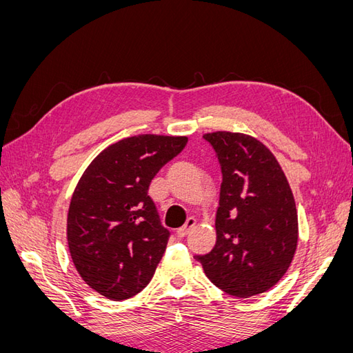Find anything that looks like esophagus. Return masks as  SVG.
Here are the masks:
<instances>
[{"mask_svg": "<svg viewBox=\"0 0 353 353\" xmlns=\"http://www.w3.org/2000/svg\"><path fill=\"white\" fill-rule=\"evenodd\" d=\"M196 219L194 218H188L187 219V222H185V225L184 227H181V228H178V231H176V234H178V237H185L187 234L190 232V230H193L194 227H196Z\"/></svg>", "mask_w": 353, "mask_h": 353, "instance_id": "esophagus-1", "label": "esophagus"}]
</instances>
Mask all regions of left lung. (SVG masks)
Masks as SVG:
<instances>
[{
    "label": "left lung",
    "mask_w": 353,
    "mask_h": 353,
    "mask_svg": "<svg viewBox=\"0 0 353 353\" xmlns=\"http://www.w3.org/2000/svg\"><path fill=\"white\" fill-rule=\"evenodd\" d=\"M222 170L216 244L196 256L208 279L236 297L270 290L297 248L296 203L279 160L254 137L218 131L203 135Z\"/></svg>",
    "instance_id": "left-lung-1"
}]
</instances>
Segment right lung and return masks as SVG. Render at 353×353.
Instances as JSON below:
<instances>
[{
  "instance_id": "right-lung-1",
  "label": "right lung",
  "mask_w": 353,
  "mask_h": 353,
  "mask_svg": "<svg viewBox=\"0 0 353 353\" xmlns=\"http://www.w3.org/2000/svg\"><path fill=\"white\" fill-rule=\"evenodd\" d=\"M187 141L153 134L123 138L82 174L69 206L68 244L81 279L101 296L125 301L153 279L169 231L148 187Z\"/></svg>"
}]
</instances>
